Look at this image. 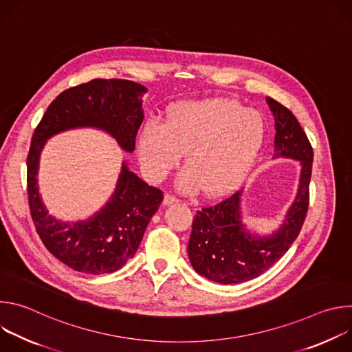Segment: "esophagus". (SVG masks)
Instances as JSON below:
<instances>
[{"mask_svg": "<svg viewBox=\"0 0 352 352\" xmlns=\"http://www.w3.org/2000/svg\"><path fill=\"white\" fill-rule=\"evenodd\" d=\"M177 202H179V199L175 197L174 195H171V193L164 195V205H171V204H177Z\"/></svg>", "mask_w": 352, "mask_h": 352, "instance_id": "1", "label": "esophagus"}]
</instances>
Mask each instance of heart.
<instances>
[{"label":"heart","mask_w":352,"mask_h":352,"mask_svg":"<svg viewBox=\"0 0 352 352\" xmlns=\"http://www.w3.org/2000/svg\"><path fill=\"white\" fill-rule=\"evenodd\" d=\"M263 139L265 121L256 110L228 98L196 100L173 107L163 124H146L138 153L147 177L162 179L186 152L179 186L220 195L245 177Z\"/></svg>","instance_id":"1"}]
</instances>
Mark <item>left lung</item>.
I'll return each instance as SVG.
<instances>
[{"label": "left lung", "instance_id": "obj_1", "mask_svg": "<svg viewBox=\"0 0 352 352\" xmlns=\"http://www.w3.org/2000/svg\"><path fill=\"white\" fill-rule=\"evenodd\" d=\"M266 102L274 116V157L299 160L298 193L284 224L270 236H254L241 221L238 190L220 202L196 212L188 243L193 269L220 284H236L252 280L272 267L296 239L309 208V182L314 150L295 116L272 97Z\"/></svg>", "mask_w": 352, "mask_h": 352}]
</instances>
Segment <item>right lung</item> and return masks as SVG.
<instances>
[{
	"mask_svg": "<svg viewBox=\"0 0 352 352\" xmlns=\"http://www.w3.org/2000/svg\"><path fill=\"white\" fill-rule=\"evenodd\" d=\"M146 87L125 79H93L64 90L34 129L28 155V197L36 231L44 246L71 269L106 274L121 269L139 248L144 230L163 202V192L147 185L122 163L109 204L85 221L63 223L48 214L37 189L40 152L58 132L93 126L109 132L133 152L143 121L140 96Z\"/></svg>",
	"mask_w": 352,
	"mask_h": 352,
	"instance_id": "right-lung-1",
	"label": "right lung"
}]
</instances>
